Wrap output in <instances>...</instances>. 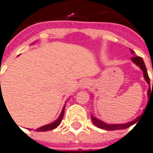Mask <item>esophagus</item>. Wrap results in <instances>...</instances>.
Here are the masks:
<instances>
[{
    "mask_svg": "<svg viewBox=\"0 0 153 153\" xmlns=\"http://www.w3.org/2000/svg\"><path fill=\"white\" fill-rule=\"evenodd\" d=\"M88 85H90V82H89L88 81H87V80H84V81H82V82H81L80 87H82V88H85V87H88Z\"/></svg>",
    "mask_w": 153,
    "mask_h": 153,
    "instance_id": "34e87169",
    "label": "esophagus"
}]
</instances>
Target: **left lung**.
Wrapping results in <instances>:
<instances>
[{
    "label": "left lung",
    "mask_w": 153,
    "mask_h": 153,
    "mask_svg": "<svg viewBox=\"0 0 153 153\" xmlns=\"http://www.w3.org/2000/svg\"><path fill=\"white\" fill-rule=\"evenodd\" d=\"M131 54L134 55V51L132 50H131ZM131 61L143 70V76H144V79L146 80V82H147V84L150 86V79H149V76H148V74H147V68H146V66H145V63L143 62V60L142 57L140 56H134L131 58ZM153 82H152V87H149V89L147 91V96L150 99H153ZM149 99V101H150ZM140 117L139 116L138 117H137L136 119H134L133 121L131 122H129L127 123H124V124H107V123H103L102 121L99 120V119L96 118L95 117H93L91 115V121L94 124L96 127H99V128H102V129H104V130H107V131H113V130H121V129H126V128H128L129 127H131V125L135 124V123H137V119Z\"/></svg>",
    "instance_id": "left-lung-1"
}]
</instances>
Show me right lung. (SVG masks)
<instances>
[{
	"mask_svg": "<svg viewBox=\"0 0 153 153\" xmlns=\"http://www.w3.org/2000/svg\"><path fill=\"white\" fill-rule=\"evenodd\" d=\"M64 111H65V106H64V107H63L62 111V113H61V115L59 116V117L57 120H56L55 122L50 123V124H47V125H46V126H43V127H39V128H37L36 131H51V130H53L54 128L58 127L63 118V116H64Z\"/></svg>",
	"mask_w": 153,
	"mask_h": 153,
	"instance_id": "obj_1",
	"label": "right lung"
}]
</instances>
